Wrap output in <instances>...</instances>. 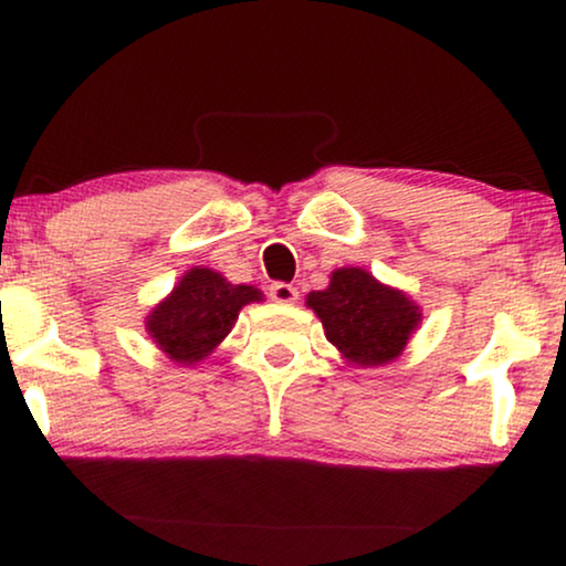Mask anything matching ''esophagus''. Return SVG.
Returning a JSON list of instances; mask_svg holds the SVG:
<instances>
[{
    "instance_id": "obj_1",
    "label": "esophagus",
    "mask_w": 566,
    "mask_h": 566,
    "mask_svg": "<svg viewBox=\"0 0 566 566\" xmlns=\"http://www.w3.org/2000/svg\"><path fill=\"white\" fill-rule=\"evenodd\" d=\"M268 293H270V298L277 301V304H293V301L298 298V291L293 289L291 283H273L268 289Z\"/></svg>"
}]
</instances>
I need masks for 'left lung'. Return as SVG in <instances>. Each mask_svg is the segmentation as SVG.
Instances as JSON below:
<instances>
[{"label": "left lung", "mask_w": 566, "mask_h": 566, "mask_svg": "<svg viewBox=\"0 0 566 566\" xmlns=\"http://www.w3.org/2000/svg\"><path fill=\"white\" fill-rule=\"evenodd\" d=\"M306 304L322 319L329 343L358 366L397 358L420 322L405 293L386 289L360 268L335 270L329 289L308 293Z\"/></svg>", "instance_id": "1"}]
</instances>
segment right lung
Masks as SVG:
<instances>
[{
    "label": "right lung",
    "mask_w": 566,
    "mask_h": 566,
    "mask_svg": "<svg viewBox=\"0 0 566 566\" xmlns=\"http://www.w3.org/2000/svg\"><path fill=\"white\" fill-rule=\"evenodd\" d=\"M260 298L252 285H231L213 270L192 268L172 296L154 308L146 329L169 358L190 366L229 335L239 308Z\"/></svg>",
    "instance_id": "obj_1"
}]
</instances>
